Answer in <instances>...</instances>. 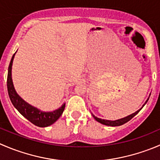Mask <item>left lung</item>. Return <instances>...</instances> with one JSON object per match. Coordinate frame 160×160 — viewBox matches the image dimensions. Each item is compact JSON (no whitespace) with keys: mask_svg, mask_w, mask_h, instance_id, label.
<instances>
[{"mask_svg":"<svg viewBox=\"0 0 160 160\" xmlns=\"http://www.w3.org/2000/svg\"><path fill=\"white\" fill-rule=\"evenodd\" d=\"M148 100L146 101V102H148ZM146 102L145 103V105L146 104ZM143 105V106H144ZM141 109H139L138 111H137L136 112L133 113V114L130 115V116H127V117H124L123 118V119H117V120H115V121H111V120H105V119H99V118L98 117H95V116L93 115V116H94V119L97 120L98 122H99V123H102V124L104 125H107V126H112V127H116V126H120V125H123L124 124V123H126L127 122H128L129 120H131V119H132L133 117H134L135 115H137L138 113L140 112Z\"/></svg>","mask_w":160,"mask_h":160,"instance_id":"8db88e82","label":"left lung"}]
</instances>
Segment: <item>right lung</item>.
<instances>
[{
  "label": "right lung",
  "mask_w": 160,
  "mask_h": 160,
  "mask_svg": "<svg viewBox=\"0 0 160 160\" xmlns=\"http://www.w3.org/2000/svg\"><path fill=\"white\" fill-rule=\"evenodd\" d=\"M14 56L15 55H13L12 59H11L10 64H9L7 77L8 92L9 98H10L12 105L26 119H27L29 122L33 123L36 126L40 127V128H45V127H48L53 124L62 114L65 108V104L61 108L55 111L51 112H41L40 110H38L37 108L31 106L30 105L26 103L24 100H22L17 94L16 91L14 88L13 83H12V66Z\"/></svg>",
  "instance_id": "add662e5"
}]
</instances>
